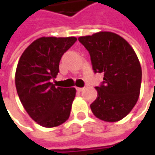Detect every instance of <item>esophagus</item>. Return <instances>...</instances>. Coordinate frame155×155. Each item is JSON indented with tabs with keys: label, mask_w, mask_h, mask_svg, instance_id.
Instances as JSON below:
<instances>
[{
	"label": "esophagus",
	"mask_w": 155,
	"mask_h": 155,
	"mask_svg": "<svg viewBox=\"0 0 155 155\" xmlns=\"http://www.w3.org/2000/svg\"><path fill=\"white\" fill-rule=\"evenodd\" d=\"M84 89H85V88H79V87L76 88V90H77L78 91H84Z\"/></svg>",
	"instance_id": "34e87169"
}]
</instances>
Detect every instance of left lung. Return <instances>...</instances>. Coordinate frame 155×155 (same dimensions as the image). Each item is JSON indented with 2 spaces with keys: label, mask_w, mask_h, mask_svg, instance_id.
Segmentation results:
<instances>
[{
  "label": "left lung",
  "mask_w": 155,
  "mask_h": 155,
  "mask_svg": "<svg viewBox=\"0 0 155 155\" xmlns=\"http://www.w3.org/2000/svg\"><path fill=\"white\" fill-rule=\"evenodd\" d=\"M78 40L89 51L94 73H103V82L96 87L98 97L91 104L95 117L106 122L124 118L137 104L142 69L138 57L119 35L101 31Z\"/></svg>",
  "instance_id": "obj_1"
}]
</instances>
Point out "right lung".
I'll use <instances>...</instances> for the list:
<instances>
[{"mask_svg":"<svg viewBox=\"0 0 155 155\" xmlns=\"http://www.w3.org/2000/svg\"><path fill=\"white\" fill-rule=\"evenodd\" d=\"M75 37H42L22 53L15 74L20 102L29 117L44 127H54L70 117L75 88L55 87L51 79L59 73L62 55L72 47Z\"/></svg>","mask_w":155,"mask_h":155,"instance_id":"1","label":"right lung"}]
</instances>
